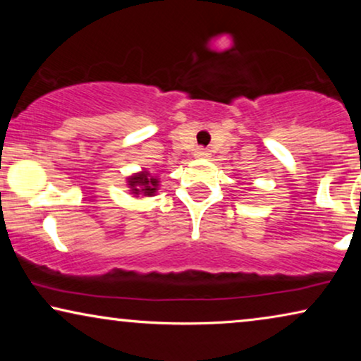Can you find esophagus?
I'll use <instances>...</instances> for the list:
<instances>
[{
    "label": "esophagus",
    "instance_id": "obj_1",
    "mask_svg": "<svg viewBox=\"0 0 361 361\" xmlns=\"http://www.w3.org/2000/svg\"><path fill=\"white\" fill-rule=\"evenodd\" d=\"M194 156L197 157V159H209L210 151L205 149V147H197V149L194 151Z\"/></svg>",
    "mask_w": 361,
    "mask_h": 361
}]
</instances>
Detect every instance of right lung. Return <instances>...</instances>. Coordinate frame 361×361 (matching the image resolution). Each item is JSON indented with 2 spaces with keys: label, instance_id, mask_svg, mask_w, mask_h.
Masks as SVG:
<instances>
[{
  "label": "right lung",
  "instance_id": "right-lung-1",
  "mask_svg": "<svg viewBox=\"0 0 361 361\" xmlns=\"http://www.w3.org/2000/svg\"><path fill=\"white\" fill-rule=\"evenodd\" d=\"M128 185H130L131 194L151 197L157 192L159 179H157L156 176H151L147 171H141L137 172V174H133L128 177Z\"/></svg>",
  "mask_w": 361,
  "mask_h": 361
}]
</instances>
